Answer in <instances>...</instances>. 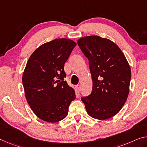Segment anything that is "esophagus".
Instances as JSON below:
<instances>
[{
  "mask_svg": "<svg viewBox=\"0 0 147 147\" xmlns=\"http://www.w3.org/2000/svg\"><path fill=\"white\" fill-rule=\"evenodd\" d=\"M80 89H81V86L80 85H77L76 86V91H78V92H80Z\"/></svg>",
  "mask_w": 147,
  "mask_h": 147,
  "instance_id": "34e87169",
  "label": "esophagus"
}]
</instances>
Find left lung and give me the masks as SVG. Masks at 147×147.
<instances>
[{
	"mask_svg": "<svg viewBox=\"0 0 147 147\" xmlns=\"http://www.w3.org/2000/svg\"><path fill=\"white\" fill-rule=\"evenodd\" d=\"M78 46L89 60L92 89L81 99L88 114L106 119L118 114L127 100L131 72L121 49L111 40L88 36L78 40Z\"/></svg>",
	"mask_w": 147,
	"mask_h": 147,
	"instance_id": "1",
	"label": "left lung"
}]
</instances>
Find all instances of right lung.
Returning <instances> with one entry per match:
<instances>
[{
    "label": "right lung",
    "instance_id": "obj_1",
    "mask_svg": "<svg viewBox=\"0 0 147 147\" xmlns=\"http://www.w3.org/2000/svg\"><path fill=\"white\" fill-rule=\"evenodd\" d=\"M76 43L67 39H57L40 46L27 62L22 77L25 95L38 118L55 123L67 116L74 90L64 78V64Z\"/></svg>",
    "mask_w": 147,
    "mask_h": 147
}]
</instances>
